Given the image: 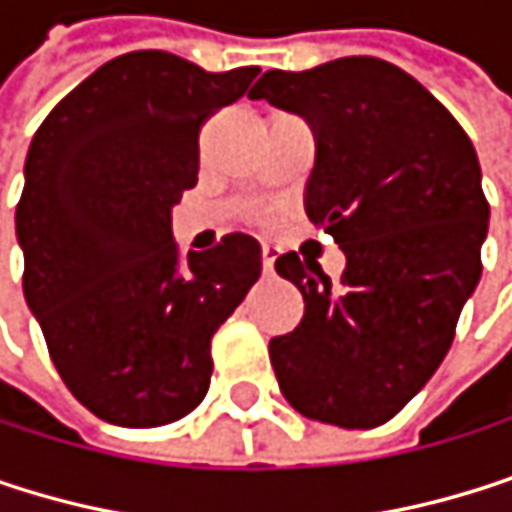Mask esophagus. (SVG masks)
Returning <instances> with one entry per match:
<instances>
[{"label": "esophagus", "instance_id": "obj_1", "mask_svg": "<svg viewBox=\"0 0 512 512\" xmlns=\"http://www.w3.org/2000/svg\"><path fill=\"white\" fill-rule=\"evenodd\" d=\"M261 258H264V273L270 276V273H273V264H276V245L264 242V248H261Z\"/></svg>", "mask_w": 512, "mask_h": 512}]
</instances>
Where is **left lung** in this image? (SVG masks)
Wrapping results in <instances>:
<instances>
[{
	"label": "left lung",
	"instance_id": "8db88e82",
	"mask_svg": "<svg viewBox=\"0 0 512 512\" xmlns=\"http://www.w3.org/2000/svg\"><path fill=\"white\" fill-rule=\"evenodd\" d=\"M248 98L312 125L306 215L348 261L339 285L297 251L276 261L306 303L300 327L270 342L279 387L309 420L381 426L435 375L480 282L477 152L426 86L375 56L267 71Z\"/></svg>",
	"mask_w": 512,
	"mask_h": 512
}]
</instances>
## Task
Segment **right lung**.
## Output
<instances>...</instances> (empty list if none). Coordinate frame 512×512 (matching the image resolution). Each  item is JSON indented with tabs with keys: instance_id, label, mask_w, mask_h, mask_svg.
<instances>
[{
	"instance_id": "add662e5",
	"label": "right lung",
	"mask_w": 512,
	"mask_h": 512,
	"mask_svg": "<svg viewBox=\"0 0 512 512\" xmlns=\"http://www.w3.org/2000/svg\"><path fill=\"white\" fill-rule=\"evenodd\" d=\"M258 71L134 50L71 89L32 137L17 203L23 297L65 387L113 426H164L203 402L212 333L261 276L258 239L227 233L182 258L170 230L197 182L203 119Z\"/></svg>"
}]
</instances>
